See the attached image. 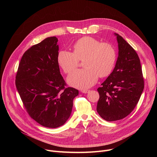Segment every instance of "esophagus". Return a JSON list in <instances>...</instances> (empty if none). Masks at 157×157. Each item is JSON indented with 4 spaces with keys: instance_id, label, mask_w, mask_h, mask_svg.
I'll use <instances>...</instances> for the list:
<instances>
[{
    "instance_id": "1",
    "label": "esophagus",
    "mask_w": 157,
    "mask_h": 157,
    "mask_svg": "<svg viewBox=\"0 0 157 157\" xmlns=\"http://www.w3.org/2000/svg\"><path fill=\"white\" fill-rule=\"evenodd\" d=\"M81 92L82 93H88L89 92V90H87H87H86V89H85V90H84H84H82L81 91Z\"/></svg>"
}]
</instances>
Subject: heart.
<instances>
[{"instance_id": "b5f03b06", "label": "heart", "mask_w": 157, "mask_h": 157, "mask_svg": "<svg viewBox=\"0 0 157 157\" xmlns=\"http://www.w3.org/2000/svg\"><path fill=\"white\" fill-rule=\"evenodd\" d=\"M73 52L59 50L57 61L65 73L69 74L83 61L84 69L73 71L67 79L68 83L76 88L84 89L93 86L99 76L104 78L113 72L117 61V52L113 44L102 43L91 37L85 36L73 46Z\"/></svg>"}]
</instances>
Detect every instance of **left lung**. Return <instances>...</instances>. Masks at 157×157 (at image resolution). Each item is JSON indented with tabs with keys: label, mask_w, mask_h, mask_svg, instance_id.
Instances as JSON below:
<instances>
[{
	"label": "left lung",
	"mask_w": 157,
	"mask_h": 157,
	"mask_svg": "<svg viewBox=\"0 0 157 157\" xmlns=\"http://www.w3.org/2000/svg\"><path fill=\"white\" fill-rule=\"evenodd\" d=\"M119 55L116 66L98 89L99 99L97 112L107 121L121 120L130 114L137 104L144 88L139 56L119 34Z\"/></svg>",
	"instance_id": "left-lung-1"
}]
</instances>
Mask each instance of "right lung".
<instances>
[{
    "mask_svg": "<svg viewBox=\"0 0 157 157\" xmlns=\"http://www.w3.org/2000/svg\"><path fill=\"white\" fill-rule=\"evenodd\" d=\"M56 36L48 37L27 50L21 57L15 85L30 116L48 128L63 125L71 115L73 99L79 94L60 74Z\"/></svg>",
    "mask_w": 157,
    "mask_h": 157,
    "instance_id": "obj_1",
    "label": "right lung"
}]
</instances>
